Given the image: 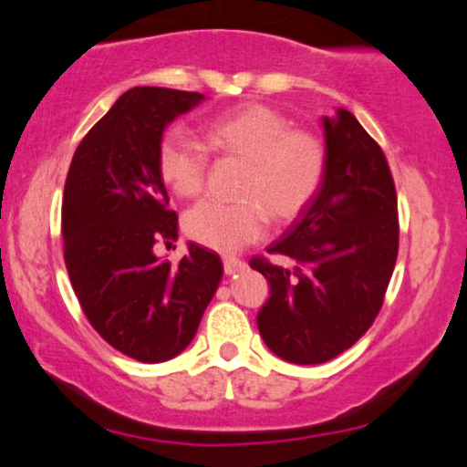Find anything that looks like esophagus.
<instances>
[{
  "mask_svg": "<svg viewBox=\"0 0 467 467\" xmlns=\"http://www.w3.org/2000/svg\"><path fill=\"white\" fill-rule=\"evenodd\" d=\"M245 269V263L237 256H223V271L226 275H233V273H239Z\"/></svg>",
  "mask_w": 467,
  "mask_h": 467,
  "instance_id": "obj_1",
  "label": "esophagus"
}]
</instances>
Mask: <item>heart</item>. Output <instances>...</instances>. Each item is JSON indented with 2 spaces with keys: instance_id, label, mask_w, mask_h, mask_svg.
<instances>
[{
  "instance_id": "1",
  "label": "heart",
  "mask_w": 467,
  "mask_h": 467,
  "mask_svg": "<svg viewBox=\"0 0 467 467\" xmlns=\"http://www.w3.org/2000/svg\"><path fill=\"white\" fill-rule=\"evenodd\" d=\"M209 153L241 161L237 202H198L183 215V233L211 250L230 252L258 239L266 220L288 226L306 211L325 183L327 147L309 130L292 128L282 110L245 102L202 126ZM158 175L172 194L196 198L204 190L209 158L179 132H166L155 151Z\"/></svg>"
}]
</instances>
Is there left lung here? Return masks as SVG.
<instances>
[{
  "instance_id": "1",
  "label": "left lung",
  "mask_w": 467,
  "mask_h": 467,
  "mask_svg": "<svg viewBox=\"0 0 467 467\" xmlns=\"http://www.w3.org/2000/svg\"><path fill=\"white\" fill-rule=\"evenodd\" d=\"M327 175L312 204L269 245L292 260H250L269 282L258 331L277 357L327 363L380 314L400 250L395 182L380 145L350 110L325 117Z\"/></svg>"
}]
</instances>
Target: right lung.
Listing matches in <instances>:
<instances>
[{"mask_svg": "<svg viewBox=\"0 0 467 467\" xmlns=\"http://www.w3.org/2000/svg\"><path fill=\"white\" fill-rule=\"evenodd\" d=\"M202 98L166 87L126 91L80 140L66 177L61 234L74 295L99 337L140 363L188 348L222 279L220 256L196 244L175 266L153 254L177 239L158 142Z\"/></svg>", "mask_w": 467, "mask_h": 467, "instance_id": "obj_1", "label": "right lung"}]
</instances>
